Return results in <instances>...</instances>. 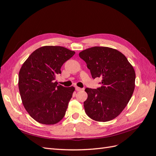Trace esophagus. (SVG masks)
Wrapping results in <instances>:
<instances>
[{
    "label": "esophagus",
    "instance_id": "esophagus-1",
    "mask_svg": "<svg viewBox=\"0 0 156 156\" xmlns=\"http://www.w3.org/2000/svg\"><path fill=\"white\" fill-rule=\"evenodd\" d=\"M75 90H76V91H81V90H82V88L76 87H75Z\"/></svg>",
    "mask_w": 156,
    "mask_h": 156
}]
</instances>
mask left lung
I'll use <instances>...</instances> for the list:
<instances>
[{
    "label": "left lung",
    "instance_id": "8db88e82",
    "mask_svg": "<svg viewBox=\"0 0 156 156\" xmlns=\"http://www.w3.org/2000/svg\"><path fill=\"white\" fill-rule=\"evenodd\" d=\"M79 55L86 62L92 78L102 79L100 88L85 89L86 114L98 122L115 119L133 95L135 81L133 66L121 52L107 47H93Z\"/></svg>",
    "mask_w": 156,
    "mask_h": 156
}]
</instances>
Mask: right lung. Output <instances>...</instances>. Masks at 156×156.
Segmentation results:
<instances>
[{
    "mask_svg": "<svg viewBox=\"0 0 156 156\" xmlns=\"http://www.w3.org/2000/svg\"><path fill=\"white\" fill-rule=\"evenodd\" d=\"M75 53L64 47L44 46L33 52L21 66L18 86L22 103L39 123L53 125L64 118L75 88L57 86L54 80Z\"/></svg>",
    "mask_w": 156,
    "mask_h": 156,
    "instance_id": "add662e5",
    "label": "right lung"
}]
</instances>
